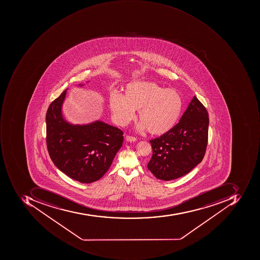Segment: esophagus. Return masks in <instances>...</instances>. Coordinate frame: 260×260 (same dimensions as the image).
<instances>
[{"label": "esophagus", "instance_id": "esophagus-1", "mask_svg": "<svg viewBox=\"0 0 260 260\" xmlns=\"http://www.w3.org/2000/svg\"><path fill=\"white\" fill-rule=\"evenodd\" d=\"M126 141H128V142H134V141H137V138H134V137L129 136V135H126Z\"/></svg>", "mask_w": 260, "mask_h": 260}]
</instances>
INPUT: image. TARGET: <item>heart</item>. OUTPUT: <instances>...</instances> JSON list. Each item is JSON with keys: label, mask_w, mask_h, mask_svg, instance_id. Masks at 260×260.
Segmentation results:
<instances>
[{"label": "heart", "mask_w": 260, "mask_h": 260, "mask_svg": "<svg viewBox=\"0 0 260 260\" xmlns=\"http://www.w3.org/2000/svg\"><path fill=\"white\" fill-rule=\"evenodd\" d=\"M181 96L173 89H165L151 82H134L122 89V95L113 92L109 96V108L119 125H126L138 111L139 131L148 129L160 136L175 127L183 111Z\"/></svg>", "instance_id": "b5f03b06"}]
</instances>
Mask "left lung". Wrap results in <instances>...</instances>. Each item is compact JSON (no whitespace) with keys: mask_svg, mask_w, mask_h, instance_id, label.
I'll return each mask as SVG.
<instances>
[{"mask_svg":"<svg viewBox=\"0 0 260 260\" xmlns=\"http://www.w3.org/2000/svg\"><path fill=\"white\" fill-rule=\"evenodd\" d=\"M209 114L193 96L175 127L151 140L152 156L148 169L159 180H175L191 171L203 159L208 144Z\"/></svg>","mask_w":260,"mask_h":260,"instance_id":"1","label":"left lung"}]
</instances>
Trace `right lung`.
Instances as JSON below:
<instances>
[{
  "mask_svg": "<svg viewBox=\"0 0 260 260\" xmlns=\"http://www.w3.org/2000/svg\"><path fill=\"white\" fill-rule=\"evenodd\" d=\"M83 87V84H79ZM64 90L53 101L46 113V142L55 167L73 180L83 183L102 178L123 142V132L102 121L73 125L63 118Z\"/></svg>",
  "mask_w": 260,
  "mask_h": 260,
  "instance_id": "obj_1",
  "label": "right lung"
}]
</instances>
